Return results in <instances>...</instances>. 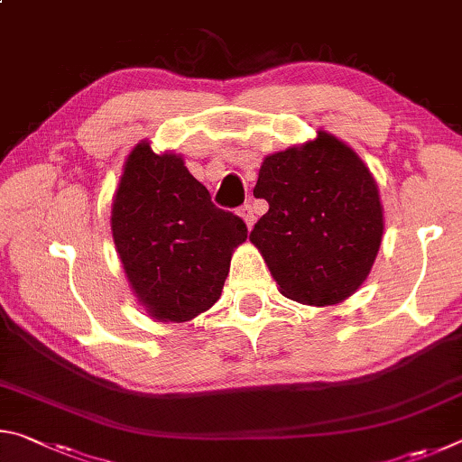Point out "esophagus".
Segmentation results:
<instances>
[{"label": "esophagus", "instance_id": "esophagus-1", "mask_svg": "<svg viewBox=\"0 0 462 462\" xmlns=\"http://www.w3.org/2000/svg\"><path fill=\"white\" fill-rule=\"evenodd\" d=\"M240 216H242V220L246 222L248 228H253L254 222H256V214H254V208L250 206V203H245V206L240 208Z\"/></svg>", "mask_w": 462, "mask_h": 462}]
</instances>
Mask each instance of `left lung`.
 <instances>
[{"instance_id":"8db88e82","label":"left lung","mask_w":462,"mask_h":462,"mask_svg":"<svg viewBox=\"0 0 462 462\" xmlns=\"http://www.w3.org/2000/svg\"><path fill=\"white\" fill-rule=\"evenodd\" d=\"M254 198L269 212L250 232L281 293L334 306L369 275L383 236L379 189L353 148L328 132L264 159Z\"/></svg>"}]
</instances>
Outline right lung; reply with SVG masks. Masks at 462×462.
<instances>
[{"mask_svg":"<svg viewBox=\"0 0 462 462\" xmlns=\"http://www.w3.org/2000/svg\"><path fill=\"white\" fill-rule=\"evenodd\" d=\"M112 232L132 289L162 322H187L220 300L242 217L214 206L181 156L130 152L112 206Z\"/></svg>","mask_w":462,"mask_h":462,"instance_id":"obj_1","label":"right lung"}]
</instances>
